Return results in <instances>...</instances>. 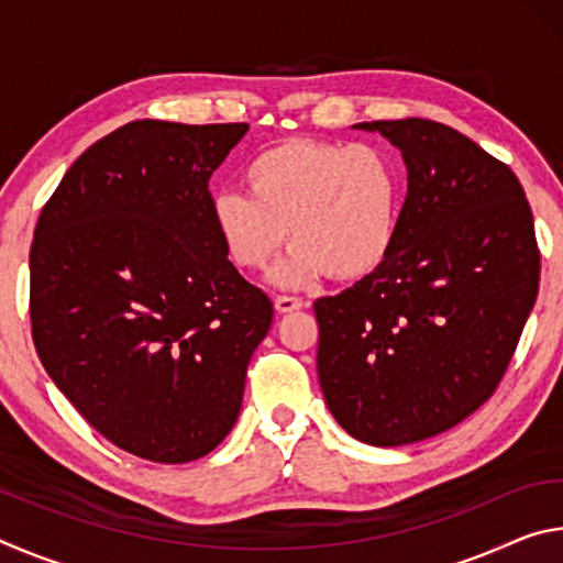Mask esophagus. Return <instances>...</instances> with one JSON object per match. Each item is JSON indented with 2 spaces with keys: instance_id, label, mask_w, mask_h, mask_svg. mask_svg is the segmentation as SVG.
I'll return each mask as SVG.
<instances>
[{
  "instance_id": "esophagus-1",
  "label": "esophagus",
  "mask_w": 563,
  "mask_h": 563,
  "mask_svg": "<svg viewBox=\"0 0 563 563\" xmlns=\"http://www.w3.org/2000/svg\"><path fill=\"white\" fill-rule=\"evenodd\" d=\"M302 308L300 298H292V295H275V310L278 312H292Z\"/></svg>"
}]
</instances>
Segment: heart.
I'll return each instance as SVG.
<instances>
[{"label":"heart","instance_id":"heart-1","mask_svg":"<svg viewBox=\"0 0 563 563\" xmlns=\"http://www.w3.org/2000/svg\"><path fill=\"white\" fill-rule=\"evenodd\" d=\"M247 194L218 190L211 223L235 268L263 271L288 238L292 251L273 280L298 288L325 273L357 280L395 243L402 170L375 144L290 139L245 166Z\"/></svg>","mask_w":563,"mask_h":563}]
</instances>
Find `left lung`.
Returning <instances> with one entry per match:
<instances>
[{"mask_svg": "<svg viewBox=\"0 0 563 563\" xmlns=\"http://www.w3.org/2000/svg\"><path fill=\"white\" fill-rule=\"evenodd\" d=\"M402 151L407 198L377 271L316 300L318 375L355 440L412 444L497 393L537 302L541 253L514 170L430 119L365 121Z\"/></svg>", "mask_w": 563, "mask_h": 563, "instance_id": "8db88e82", "label": "left lung"}]
</instances>
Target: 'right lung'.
I'll use <instances>...</instances> for the list:
<instances>
[{"label":"right lung","instance_id":"add662e5","mask_svg":"<svg viewBox=\"0 0 563 563\" xmlns=\"http://www.w3.org/2000/svg\"><path fill=\"white\" fill-rule=\"evenodd\" d=\"M245 131L131 121L74 161L36 221V355L93 430L141 460L216 450L271 330V298L211 223L208 180Z\"/></svg>","mask_w":563,"mask_h":563}]
</instances>
